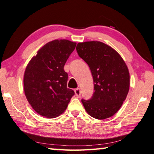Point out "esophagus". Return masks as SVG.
Listing matches in <instances>:
<instances>
[{
    "instance_id": "obj_1",
    "label": "esophagus",
    "mask_w": 154,
    "mask_h": 154,
    "mask_svg": "<svg viewBox=\"0 0 154 154\" xmlns=\"http://www.w3.org/2000/svg\"><path fill=\"white\" fill-rule=\"evenodd\" d=\"M75 95H76L77 97H80L81 96V90L79 88H76V89L75 90Z\"/></svg>"
}]
</instances>
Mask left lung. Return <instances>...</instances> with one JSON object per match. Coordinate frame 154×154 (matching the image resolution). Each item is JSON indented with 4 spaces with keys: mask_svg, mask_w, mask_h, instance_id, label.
Returning a JSON list of instances; mask_svg holds the SVG:
<instances>
[{
    "mask_svg": "<svg viewBox=\"0 0 154 154\" xmlns=\"http://www.w3.org/2000/svg\"><path fill=\"white\" fill-rule=\"evenodd\" d=\"M76 49L89 66L94 84L92 98L82 100L85 110L95 119L110 118L119 111L128 93L127 65L118 51L100 41L79 43Z\"/></svg>",
    "mask_w": 154,
    "mask_h": 154,
    "instance_id": "8db88e82",
    "label": "left lung"
}]
</instances>
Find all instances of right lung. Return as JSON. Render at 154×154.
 Here are the masks:
<instances>
[{
  "label": "right lung",
  "mask_w": 154,
  "mask_h": 154,
  "mask_svg": "<svg viewBox=\"0 0 154 154\" xmlns=\"http://www.w3.org/2000/svg\"><path fill=\"white\" fill-rule=\"evenodd\" d=\"M76 43L67 39L49 41L38 49L26 67V97L38 114L55 118L63 113L75 94L67 88L68 74L64 66Z\"/></svg>",
  "instance_id": "add662e5"
}]
</instances>
